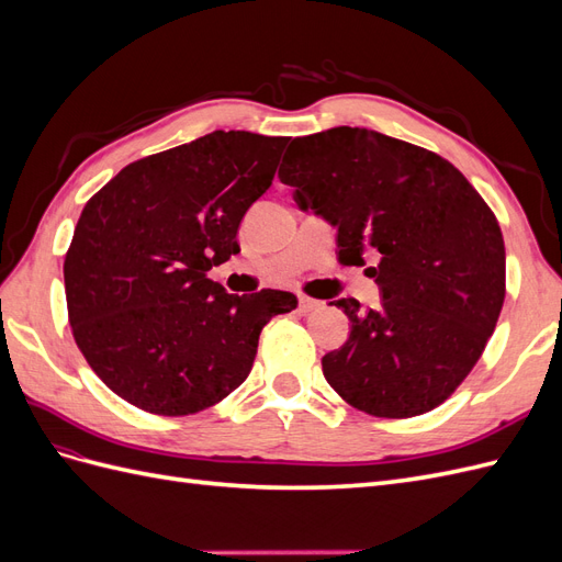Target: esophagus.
<instances>
[{
    "instance_id": "obj_1",
    "label": "esophagus",
    "mask_w": 562,
    "mask_h": 562,
    "mask_svg": "<svg viewBox=\"0 0 562 562\" xmlns=\"http://www.w3.org/2000/svg\"><path fill=\"white\" fill-rule=\"evenodd\" d=\"M321 304H323L321 300H314V297H307V295H300V297H297V307H300V312H304V314H310V312L318 310Z\"/></svg>"
}]
</instances>
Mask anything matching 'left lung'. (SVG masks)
<instances>
[{
  "mask_svg": "<svg viewBox=\"0 0 562 562\" xmlns=\"http://www.w3.org/2000/svg\"><path fill=\"white\" fill-rule=\"evenodd\" d=\"M300 211L337 229V260L366 265L380 307L330 304L351 323L323 378L375 417L434 411L462 384L497 326L506 252L497 217L457 168L378 131L335 126L295 138L279 168Z\"/></svg>",
  "mask_w": 562,
  "mask_h": 562,
  "instance_id": "8db88e82",
  "label": "left lung"
}]
</instances>
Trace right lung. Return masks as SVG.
Returning <instances> with one entry per match:
<instances>
[{"instance_id": "right-lung-1", "label": "right lung", "mask_w": 562, "mask_h": 562, "mask_svg": "<svg viewBox=\"0 0 562 562\" xmlns=\"http://www.w3.org/2000/svg\"><path fill=\"white\" fill-rule=\"evenodd\" d=\"M285 145L213 131L128 164L83 206L63 267L67 314L116 396L166 417L206 411L248 378L269 318L297 307L293 293L232 295L209 279L239 252Z\"/></svg>"}]
</instances>
